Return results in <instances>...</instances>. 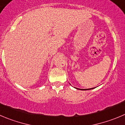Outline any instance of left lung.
I'll return each instance as SVG.
<instances>
[{
  "label": "left lung",
  "mask_w": 125,
  "mask_h": 125,
  "mask_svg": "<svg viewBox=\"0 0 125 125\" xmlns=\"http://www.w3.org/2000/svg\"><path fill=\"white\" fill-rule=\"evenodd\" d=\"M76 89H78V88H76ZM91 89H93V88H90L89 90H91ZM78 90H81V89H78ZM87 90H88V89H87Z\"/></svg>",
  "instance_id": "obj_1"
}]
</instances>
